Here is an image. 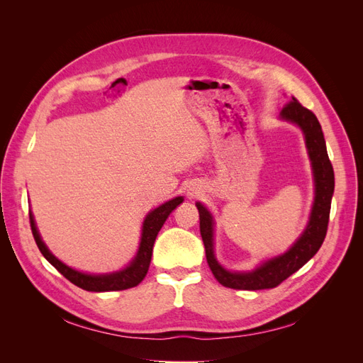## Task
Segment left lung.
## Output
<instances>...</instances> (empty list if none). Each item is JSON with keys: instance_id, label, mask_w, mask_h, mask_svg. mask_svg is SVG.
Segmentation results:
<instances>
[{"instance_id": "left-lung-1", "label": "left lung", "mask_w": 363, "mask_h": 363, "mask_svg": "<svg viewBox=\"0 0 363 363\" xmlns=\"http://www.w3.org/2000/svg\"><path fill=\"white\" fill-rule=\"evenodd\" d=\"M280 119L295 124L303 131L307 155L312 164L315 196L309 221L298 239L283 255L263 260L260 265L250 271H230L216 260L213 235L215 219L208 208L200 201L195 203L200 213V232L206 248V259L215 279L225 288L259 291L271 289L286 280L298 271L306 262H309L321 248L327 233L328 215H330L332 196L335 191V174L328 160L325 140L316 116L303 107L296 98L283 107Z\"/></svg>"}]
</instances>
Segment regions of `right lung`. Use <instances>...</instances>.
Masks as SVG:
<instances>
[{"label": "right lung", "mask_w": 363, "mask_h": 363, "mask_svg": "<svg viewBox=\"0 0 363 363\" xmlns=\"http://www.w3.org/2000/svg\"><path fill=\"white\" fill-rule=\"evenodd\" d=\"M183 196H175V199L163 203L162 206L156 207L155 211H151L145 219L144 224H142V233H140V242L136 256L133 257L128 265L123 269L115 271V272H106V274H91V272H83V271H77L71 267H68L67 263H63L59 260L52 252L48 250V247L43 242L39 230L36 227L35 216H33L30 211V225H31V232L33 236H35L36 244L51 265L56 268L63 277H67L71 283H74L75 286H79L84 291H91V292H108V291H124L135 288L138 284L145 279L148 268H150V262L152 256V245H155V240L157 238V233L160 232L162 225L167 221V218L169 213L174 211L175 207L183 203Z\"/></svg>", "instance_id": "right-lung-1"}]
</instances>
